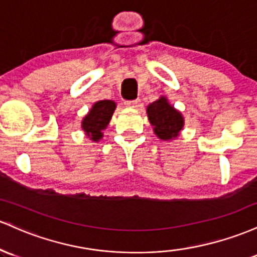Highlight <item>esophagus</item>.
<instances>
[{"label": "esophagus", "instance_id": "34e87169", "mask_svg": "<svg viewBox=\"0 0 257 257\" xmlns=\"http://www.w3.org/2000/svg\"><path fill=\"white\" fill-rule=\"evenodd\" d=\"M125 105L127 108H138V106H141V100H126Z\"/></svg>", "mask_w": 257, "mask_h": 257}]
</instances>
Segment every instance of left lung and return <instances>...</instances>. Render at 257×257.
Returning a JSON list of instances; mask_svg holds the SVG:
<instances>
[{
    "mask_svg": "<svg viewBox=\"0 0 257 257\" xmlns=\"http://www.w3.org/2000/svg\"><path fill=\"white\" fill-rule=\"evenodd\" d=\"M148 120L153 131L161 141H172L177 138L184 127V117L174 105L170 104L165 96L147 106Z\"/></svg>",
    "mask_w": 257,
    "mask_h": 257,
    "instance_id": "8db88e82",
    "label": "left lung"
}]
</instances>
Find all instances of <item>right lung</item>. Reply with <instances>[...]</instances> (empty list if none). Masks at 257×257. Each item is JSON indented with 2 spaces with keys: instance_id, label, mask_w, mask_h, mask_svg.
Masks as SVG:
<instances>
[{
  "instance_id": "obj_1",
  "label": "right lung",
  "mask_w": 257,
  "mask_h": 257,
  "mask_svg": "<svg viewBox=\"0 0 257 257\" xmlns=\"http://www.w3.org/2000/svg\"><path fill=\"white\" fill-rule=\"evenodd\" d=\"M115 109L116 103L114 100H98L85 115L81 121V128L92 142L102 140L103 131L108 127Z\"/></svg>"
}]
</instances>
